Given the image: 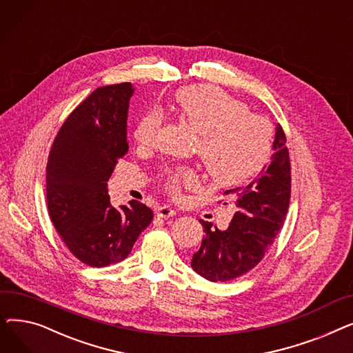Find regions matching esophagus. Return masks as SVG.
Listing matches in <instances>:
<instances>
[{
  "instance_id": "esophagus-1",
  "label": "esophagus",
  "mask_w": 353,
  "mask_h": 353,
  "mask_svg": "<svg viewBox=\"0 0 353 353\" xmlns=\"http://www.w3.org/2000/svg\"><path fill=\"white\" fill-rule=\"evenodd\" d=\"M157 216L159 217H173V216H176V210L170 206H161L157 209Z\"/></svg>"
}]
</instances>
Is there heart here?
<instances>
[{"label": "heart", "instance_id": "1", "mask_svg": "<svg viewBox=\"0 0 353 353\" xmlns=\"http://www.w3.org/2000/svg\"><path fill=\"white\" fill-rule=\"evenodd\" d=\"M174 113L199 133L197 153L213 183L232 186L262 169L272 145V125L249 114L248 105L213 85L181 88L174 97ZM161 116L152 110L140 117L134 140L150 145L160 128ZM193 169H179L165 176V188L179 194L183 188L197 184Z\"/></svg>", "mask_w": 353, "mask_h": 353}]
</instances>
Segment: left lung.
<instances>
[{
    "instance_id": "1",
    "label": "left lung",
    "mask_w": 353,
    "mask_h": 353,
    "mask_svg": "<svg viewBox=\"0 0 353 353\" xmlns=\"http://www.w3.org/2000/svg\"><path fill=\"white\" fill-rule=\"evenodd\" d=\"M273 154L248 186L226 190L236 206L226 230L205 226L206 236L193 254L192 268L210 282H228L262 261L282 229L290 200V161L286 137L276 124Z\"/></svg>"
}]
</instances>
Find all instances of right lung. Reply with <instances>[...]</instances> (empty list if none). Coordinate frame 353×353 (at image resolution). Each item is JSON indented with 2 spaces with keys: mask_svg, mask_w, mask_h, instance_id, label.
Segmentation results:
<instances>
[{
  "mask_svg": "<svg viewBox=\"0 0 353 353\" xmlns=\"http://www.w3.org/2000/svg\"><path fill=\"white\" fill-rule=\"evenodd\" d=\"M134 87H100L72 111L47 163V203L70 252L88 266L121 262L153 212L137 200L114 208L107 181L127 150V113Z\"/></svg>",
  "mask_w": 353,
  "mask_h": 353,
  "instance_id": "obj_1",
  "label": "right lung"
}]
</instances>
